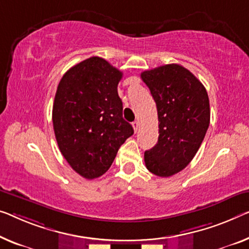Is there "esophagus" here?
<instances>
[{
	"instance_id": "34e87169",
	"label": "esophagus",
	"mask_w": 249,
	"mask_h": 249,
	"mask_svg": "<svg viewBox=\"0 0 249 249\" xmlns=\"http://www.w3.org/2000/svg\"><path fill=\"white\" fill-rule=\"evenodd\" d=\"M133 128H134V132L136 133L137 132V129H139V127H140V124H139V122L137 121H135V122H133Z\"/></svg>"
}]
</instances>
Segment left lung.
I'll use <instances>...</instances> for the list:
<instances>
[{"instance_id": "obj_1", "label": "left lung", "mask_w": 249, "mask_h": 249, "mask_svg": "<svg viewBox=\"0 0 249 249\" xmlns=\"http://www.w3.org/2000/svg\"><path fill=\"white\" fill-rule=\"evenodd\" d=\"M141 78L157 104L159 140L145 151L146 169L168 178L183 170L195 158L210 123L207 90L194 73L171 64L146 70Z\"/></svg>"}]
</instances>
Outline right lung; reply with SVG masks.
I'll return each instance as SVG.
<instances>
[{
  "label": "right lung",
  "instance_id": "right-lung-1",
  "mask_svg": "<svg viewBox=\"0 0 249 249\" xmlns=\"http://www.w3.org/2000/svg\"><path fill=\"white\" fill-rule=\"evenodd\" d=\"M123 72L108 61L91 57L62 76L53 107L59 150L69 165L86 179L110 168L118 148L133 135L123 118L117 86Z\"/></svg>",
  "mask_w": 249,
  "mask_h": 249
}]
</instances>
